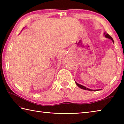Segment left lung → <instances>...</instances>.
I'll return each instance as SVG.
<instances>
[{
    "label": "left lung",
    "mask_w": 124,
    "mask_h": 124,
    "mask_svg": "<svg viewBox=\"0 0 124 124\" xmlns=\"http://www.w3.org/2000/svg\"><path fill=\"white\" fill-rule=\"evenodd\" d=\"M104 35H105V37L106 38H108V39H111L112 40V41H113V43H114V40H113V38L112 37H111L109 35L108 33H104ZM75 83H76V84H77V85L78 86H79L80 88H81V89H84V90H89V91H98V90H91V89H89V88H87V87H86L85 86H83V85H80V84H78L77 82H75Z\"/></svg>",
    "instance_id": "8db88e82"
}]
</instances>
